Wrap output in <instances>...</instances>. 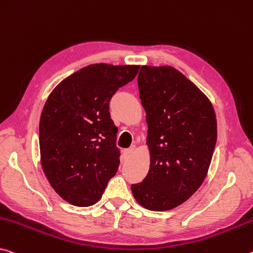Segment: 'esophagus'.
Returning a JSON list of instances; mask_svg holds the SVG:
<instances>
[{
	"mask_svg": "<svg viewBox=\"0 0 253 253\" xmlns=\"http://www.w3.org/2000/svg\"><path fill=\"white\" fill-rule=\"evenodd\" d=\"M136 151V146L135 145H131L129 148H127L126 150V156H131Z\"/></svg>",
	"mask_w": 253,
	"mask_h": 253,
	"instance_id": "1",
	"label": "esophagus"
}]
</instances>
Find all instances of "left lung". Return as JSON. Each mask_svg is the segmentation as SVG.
I'll list each match as a JSON object with an SVG mask.
<instances>
[{
  "mask_svg": "<svg viewBox=\"0 0 253 253\" xmlns=\"http://www.w3.org/2000/svg\"><path fill=\"white\" fill-rule=\"evenodd\" d=\"M137 82L151 163L131 192L146 210L169 211L206 178L217 138L216 115L210 99L174 67L143 65Z\"/></svg>",
  "mask_w": 253,
  "mask_h": 253,
  "instance_id": "left-lung-1",
  "label": "left lung"
}]
</instances>
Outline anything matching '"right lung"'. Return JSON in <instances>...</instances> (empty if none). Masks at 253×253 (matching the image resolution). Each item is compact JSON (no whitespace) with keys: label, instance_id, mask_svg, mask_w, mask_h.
<instances>
[{"label":"right lung","instance_id":"add662e5","mask_svg":"<svg viewBox=\"0 0 253 253\" xmlns=\"http://www.w3.org/2000/svg\"><path fill=\"white\" fill-rule=\"evenodd\" d=\"M139 65L91 64L58 84L39 122L40 162L53 189L79 207L94 205L117 173L118 128L109 102Z\"/></svg>","mask_w":253,"mask_h":253}]
</instances>
